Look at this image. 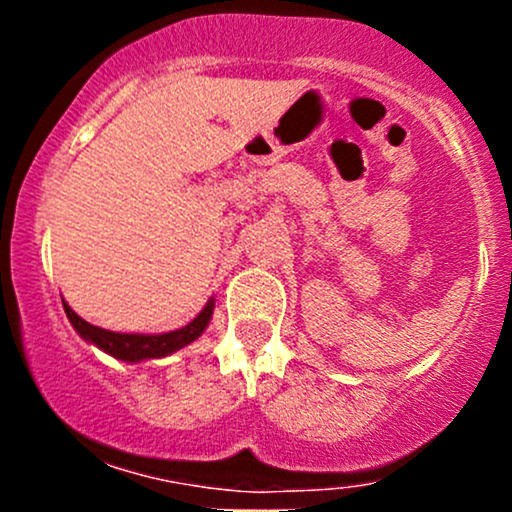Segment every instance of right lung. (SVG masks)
Masks as SVG:
<instances>
[{"instance_id": "obj_1", "label": "right lung", "mask_w": 512, "mask_h": 512, "mask_svg": "<svg viewBox=\"0 0 512 512\" xmlns=\"http://www.w3.org/2000/svg\"><path fill=\"white\" fill-rule=\"evenodd\" d=\"M214 298H209L207 305L199 310V315L195 320L187 322L185 327L173 332H158V334H139V332H110L103 330V327L91 325L86 322L84 317H79L69 308V303L62 298L64 313H67L69 322L79 334L81 339L88 344H93L96 349L105 351L108 356L117 358V361L125 363H142V361H151V358H166L175 351L185 349L187 344L197 342L202 337L204 330L209 327L211 315H214Z\"/></svg>"}]
</instances>
